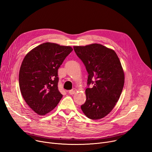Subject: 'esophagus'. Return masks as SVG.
<instances>
[{
  "mask_svg": "<svg viewBox=\"0 0 152 152\" xmlns=\"http://www.w3.org/2000/svg\"><path fill=\"white\" fill-rule=\"evenodd\" d=\"M76 89L75 88H73V89H71V90H70L69 91V94H70V95H73V94H74L75 92H76Z\"/></svg>",
  "mask_w": 152,
  "mask_h": 152,
  "instance_id": "obj_1",
  "label": "esophagus"
}]
</instances>
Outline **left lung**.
Here are the masks:
<instances>
[{
    "instance_id": "1",
    "label": "left lung",
    "mask_w": 152,
    "mask_h": 152,
    "mask_svg": "<svg viewBox=\"0 0 152 152\" xmlns=\"http://www.w3.org/2000/svg\"><path fill=\"white\" fill-rule=\"evenodd\" d=\"M74 50L88 73L86 100L81 106L84 115L99 119L113 109L122 92L124 74L116 52L99 44L74 46Z\"/></svg>"
}]
</instances>
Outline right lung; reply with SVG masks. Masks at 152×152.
I'll use <instances>...</instances> for the list:
<instances>
[{
    "mask_svg": "<svg viewBox=\"0 0 152 152\" xmlns=\"http://www.w3.org/2000/svg\"><path fill=\"white\" fill-rule=\"evenodd\" d=\"M72 51L70 46L45 42L24 58L19 73L20 89L24 100L37 114L49 113L62 98L58 89V69Z\"/></svg>",
    "mask_w": 152,
    "mask_h": 152,
    "instance_id": "right-lung-1",
    "label": "right lung"
}]
</instances>
